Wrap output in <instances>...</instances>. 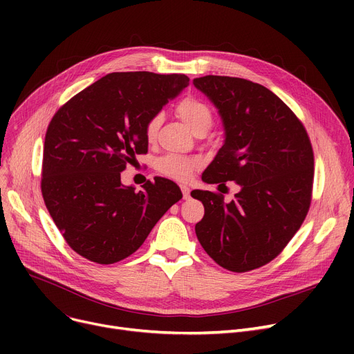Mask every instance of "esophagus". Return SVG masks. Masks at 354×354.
<instances>
[{
	"mask_svg": "<svg viewBox=\"0 0 354 354\" xmlns=\"http://www.w3.org/2000/svg\"><path fill=\"white\" fill-rule=\"evenodd\" d=\"M182 189V195H183V199H188L191 196V189L188 187H180Z\"/></svg>",
	"mask_w": 354,
	"mask_h": 354,
	"instance_id": "obj_1",
	"label": "esophagus"
}]
</instances>
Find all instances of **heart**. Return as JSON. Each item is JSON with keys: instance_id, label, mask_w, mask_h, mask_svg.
I'll return each mask as SVG.
<instances>
[{"instance_id": "obj_1", "label": "heart", "mask_w": 354, "mask_h": 354, "mask_svg": "<svg viewBox=\"0 0 354 354\" xmlns=\"http://www.w3.org/2000/svg\"><path fill=\"white\" fill-rule=\"evenodd\" d=\"M176 113L180 118V120L192 130V132H195V130L201 127L209 129L212 124V110L205 102H202L196 97H187L180 100L176 106ZM160 122H162V118L158 115L146 123L145 136L147 142L155 140ZM196 166H198V162L195 159L176 156V155L165 156L158 162L159 172L176 180L189 179L192 172L196 169Z\"/></svg>"}]
</instances>
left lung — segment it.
I'll return each mask as SVG.
<instances>
[{"label":"left lung","instance_id":"left-lung-1","mask_svg":"<svg viewBox=\"0 0 354 354\" xmlns=\"http://www.w3.org/2000/svg\"><path fill=\"white\" fill-rule=\"evenodd\" d=\"M194 86L224 126V145L202 180L239 185L231 202L209 191L191 194L205 207L195 232L216 264L251 271L280 254L303 224L314 176L311 143L288 106L261 84L205 76Z\"/></svg>","mask_w":354,"mask_h":354}]
</instances>
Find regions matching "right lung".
I'll list each match as a JSON object with an SVG mask.
<instances>
[{
  "instance_id": "right-lung-1",
  "label": "right lung",
  "mask_w": 354,
  "mask_h": 354,
  "mask_svg": "<svg viewBox=\"0 0 354 354\" xmlns=\"http://www.w3.org/2000/svg\"><path fill=\"white\" fill-rule=\"evenodd\" d=\"M188 84L185 74L110 73L51 119L41 192L54 224L82 257L97 264L124 259L182 198L169 179L147 180L136 192L120 172L147 152L146 123Z\"/></svg>"
}]
</instances>
